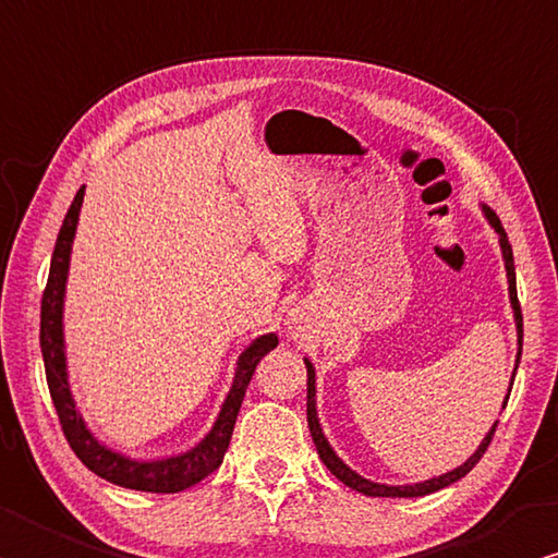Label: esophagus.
<instances>
[{
  "mask_svg": "<svg viewBox=\"0 0 558 558\" xmlns=\"http://www.w3.org/2000/svg\"><path fill=\"white\" fill-rule=\"evenodd\" d=\"M288 329H290V333H292V337H298V333H300V322H295V319H292V322H288Z\"/></svg>",
  "mask_w": 558,
  "mask_h": 558,
  "instance_id": "esophagus-1",
  "label": "esophagus"
}]
</instances>
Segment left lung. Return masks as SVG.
Returning a JSON list of instances; mask_svg holds the SVG:
<instances>
[{
    "label": "left lung",
    "instance_id": "obj_1",
    "mask_svg": "<svg viewBox=\"0 0 558 558\" xmlns=\"http://www.w3.org/2000/svg\"><path fill=\"white\" fill-rule=\"evenodd\" d=\"M483 209V217L488 219V225L495 229V234H498V244L502 251V260H505V272H508V295H510V307H512V317H514V329H518V359H514V371H512V378H510V388L508 395H505V402H502V410L505 404H508L510 398V390H512V383H514V373H518L520 366V356H522V310H520V302H518V280H514V258H512V246L508 241V234H505V229L500 225L498 215L490 207L481 205ZM305 366H307V424H310V434L314 439V447H317L319 459L324 461V465L337 475V478L349 485L351 490L363 493V495H371V498H420V495H429V493H437L441 488H447V485L461 481L465 473H469L475 463L481 461V456L488 449V444L495 434V427H498V420L493 422L490 432L485 434L483 441L478 444V449H475L469 459H465L461 465H456L453 471H447L441 475H434L429 481H422V483H408V485H385V483H373L368 478H363L353 469H349L347 463L339 459V453L331 449L329 439L324 437V429L319 424V414H317V373H314L312 361L305 356Z\"/></svg>",
    "mask_w": 558,
    "mask_h": 558
}]
</instances>
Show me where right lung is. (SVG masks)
I'll use <instances>...</instances> for the list:
<instances>
[{
  "label": "right lung",
  "instance_id": "add662e5",
  "mask_svg": "<svg viewBox=\"0 0 558 558\" xmlns=\"http://www.w3.org/2000/svg\"><path fill=\"white\" fill-rule=\"evenodd\" d=\"M85 199V185L77 190V195L70 205L68 215L60 227V234L53 248V258H50V272L48 286L40 300V353H44L46 366V380L50 398H53L60 427H63L65 439L70 449L83 461L89 471L97 473L121 488L129 490H144V493H180L190 488V485L207 478L215 473L225 453L229 449L231 434H234L236 414L248 383L253 378L258 361L266 356L268 351L278 347L276 333H260L253 339L248 347L241 351L234 368V380L227 392L221 410L217 414L215 424L205 439L195 444L190 451H182L178 456H166V459L154 461H138L131 456L119 453L109 449L107 444L99 441L93 429L87 427L83 414L77 410V402L73 398V388H70L68 376V356H65V329H63V310H65V288H68V272H70V253H73V241L77 231L80 209H83Z\"/></svg>",
  "mask_w": 558,
  "mask_h": 558
}]
</instances>
